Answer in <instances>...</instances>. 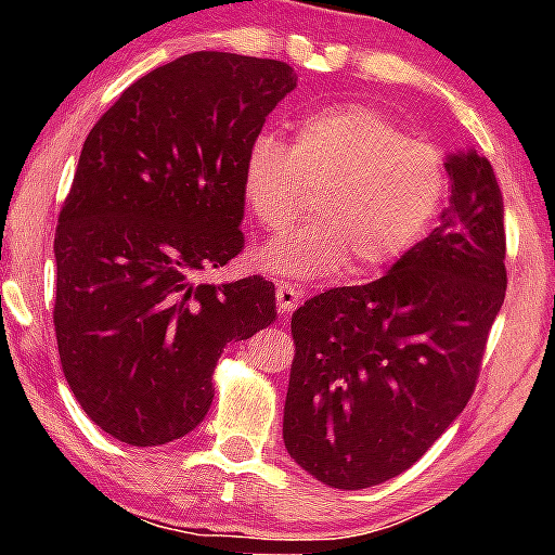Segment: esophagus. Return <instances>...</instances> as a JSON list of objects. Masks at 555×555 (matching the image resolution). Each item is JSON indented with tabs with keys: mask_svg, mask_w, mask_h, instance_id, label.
Wrapping results in <instances>:
<instances>
[{
	"mask_svg": "<svg viewBox=\"0 0 555 555\" xmlns=\"http://www.w3.org/2000/svg\"><path fill=\"white\" fill-rule=\"evenodd\" d=\"M275 298H278V308L283 310V313H293L295 308H298L300 302V291L291 283H278V291H275Z\"/></svg>",
	"mask_w": 555,
	"mask_h": 555,
	"instance_id": "1",
	"label": "esophagus"
}]
</instances>
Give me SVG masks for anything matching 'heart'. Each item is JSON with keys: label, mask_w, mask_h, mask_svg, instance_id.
I'll list each match as a JSON object with an SVG mask.
<instances>
[{"label": "heart", "mask_w": 555, "mask_h": 555, "mask_svg": "<svg viewBox=\"0 0 555 555\" xmlns=\"http://www.w3.org/2000/svg\"><path fill=\"white\" fill-rule=\"evenodd\" d=\"M450 184L447 158L369 105H336L302 118L295 143L257 135L245 158V199L257 222L285 232L315 194V222L255 255L287 278L371 275L429 232Z\"/></svg>", "instance_id": "b5f03b06"}]
</instances>
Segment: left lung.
<instances>
[{
  "mask_svg": "<svg viewBox=\"0 0 555 555\" xmlns=\"http://www.w3.org/2000/svg\"><path fill=\"white\" fill-rule=\"evenodd\" d=\"M442 224L384 278L293 313L283 439L328 488L363 490L414 465L473 397L505 300L503 196L488 158L450 156Z\"/></svg>",
  "mask_w": 555,
  "mask_h": 555,
  "instance_id": "8db88e82",
  "label": "left lung"
}]
</instances>
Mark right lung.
I'll use <instances>...</instances> for the list:
<instances>
[{
  "mask_svg": "<svg viewBox=\"0 0 555 555\" xmlns=\"http://www.w3.org/2000/svg\"><path fill=\"white\" fill-rule=\"evenodd\" d=\"M295 88L287 63L202 50L128 86L82 143L55 230L63 374L90 420L133 447L184 437L230 340L275 321L260 275H202L245 247V158Z\"/></svg>",
  "mask_w": 555,
  "mask_h": 555,
  "instance_id": "right-lung-1",
  "label": "right lung"
}]
</instances>
